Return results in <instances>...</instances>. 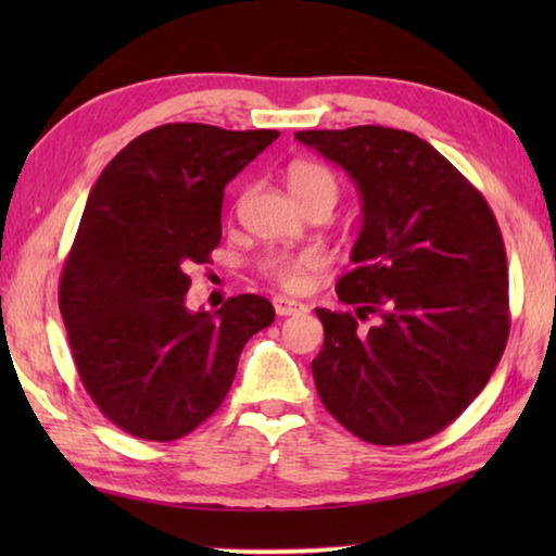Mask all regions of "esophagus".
Instances as JSON below:
<instances>
[{
	"label": "esophagus",
	"instance_id": "1",
	"mask_svg": "<svg viewBox=\"0 0 556 556\" xmlns=\"http://www.w3.org/2000/svg\"><path fill=\"white\" fill-rule=\"evenodd\" d=\"M275 312L277 316H294V314H301L306 312V306L301 304V301H294V299H285V296H275Z\"/></svg>",
	"mask_w": 556,
	"mask_h": 556
}]
</instances>
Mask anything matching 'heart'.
Masks as SVG:
<instances>
[{"mask_svg": "<svg viewBox=\"0 0 556 556\" xmlns=\"http://www.w3.org/2000/svg\"><path fill=\"white\" fill-rule=\"evenodd\" d=\"M289 191L294 193L299 205L308 201H328L336 203L338 199V181L331 168L314 162H296L287 172ZM321 267V255L318 252H296V255H269L262 262V269L267 277L277 281L281 289L299 291L306 287L312 271Z\"/></svg>", "mask_w": 556, "mask_h": 556, "instance_id": "heart-1", "label": "heart"}]
</instances>
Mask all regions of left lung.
I'll return each mask as SVG.
<instances>
[{
    "label": "left lung",
    "instance_id": "left-lung-1",
    "mask_svg": "<svg viewBox=\"0 0 556 556\" xmlns=\"http://www.w3.org/2000/svg\"><path fill=\"white\" fill-rule=\"evenodd\" d=\"M294 137L341 166L363 203L355 267L336 287L355 312L316 308L318 397L368 444L434 437L481 394L510 333L491 205L412 131L363 125ZM372 313L379 318L365 329Z\"/></svg>",
    "mask_w": 556,
    "mask_h": 556
}]
</instances>
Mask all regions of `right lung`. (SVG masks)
Returning a JSON list of instances; mask_svg holds the SVG:
<instances>
[{
	"label": "right lung",
	"instance_id": "1",
	"mask_svg": "<svg viewBox=\"0 0 556 556\" xmlns=\"http://www.w3.org/2000/svg\"><path fill=\"white\" fill-rule=\"evenodd\" d=\"M279 137L176 122L102 168L65 260L59 304L75 368L100 412L147 441H174L220 407L244 343L275 321L265 296L191 312L195 265L220 242L223 193Z\"/></svg>",
	"mask_w": 556,
	"mask_h": 556
}]
</instances>
